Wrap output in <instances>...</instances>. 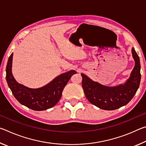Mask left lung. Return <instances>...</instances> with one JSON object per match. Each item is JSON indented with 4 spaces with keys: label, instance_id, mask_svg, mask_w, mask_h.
Wrapping results in <instances>:
<instances>
[{
    "label": "left lung",
    "instance_id": "left-lung-1",
    "mask_svg": "<svg viewBox=\"0 0 146 146\" xmlns=\"http://www.w3.org/2000/svg\"><path fill=\"white\" fill-rule=\"evenodd\" d=\"M132 55L135 65L129 78L123 85L108 87L81 74L82 88L86 98L91 104L102 110H115L129 102L139 88L141 78L139 57L134 48H132Z\"/></svg>",
    "mask_w": 146,
    "mask_h": 146
}]
</instances>
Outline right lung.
Masks as SVG:
<instances>
[{"mask_svg": "<svg viewBox=\"0 0 146 146\" xmlns=\"http://www.w3.org/2000/svg\"><path fill=\"white\" fill-rule=\"evenodd\" d=\"M13 53L9 56L6 66V80L12 93L19 102L35 111H44L53 107L60 99L64 87L71 76L76 73L71 70L61 74L42 88L31 89L21 84L11 72Z\"/></svg>", "mask_w": 146, "mask_h": 146, "instance_id": "obj_1", "label": "right lung"}]
</instances>
